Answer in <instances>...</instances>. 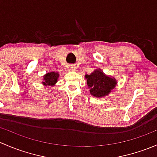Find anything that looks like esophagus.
Here are the masks:
<instances>
[{
  "mask_svg": "<svg viewBox=\"0 0 157 157\" xmlns=\"http://www.w3.org/2000/svg\"><path fill=\"white\" fill-rule=\"evenodd\" d=\"M69 68L70 70H71V71H75V70L77 69V67H76L74 64H71V65H69Z\"/></svg>",
  "mask_w": 157,
  "mask_h": 157,
  "instance_id": "34e87169",
  "label": "esophagus"
}]
</instances>
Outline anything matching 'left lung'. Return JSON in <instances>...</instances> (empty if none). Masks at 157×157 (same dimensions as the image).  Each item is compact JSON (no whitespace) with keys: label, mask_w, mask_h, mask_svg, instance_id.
<instances>
[{"label":"left lung","mask_w":157,"mask_h":157,"mask_svg":"<svg viewBox=\"0 0 157 157\" xmlns=\"http://www.w3.org/2000/svg\"><path fill=\"white\" fill-rule=\"evenodd\" d=\"M85 78L90 94L98 98L106 96L117 84L114 77L105 75L101 69H96L90 74H86Z\"/></svg>","instance_id":"8db88e82"}]
</instances>
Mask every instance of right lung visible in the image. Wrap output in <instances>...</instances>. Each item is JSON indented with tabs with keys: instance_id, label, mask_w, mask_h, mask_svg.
I'll list each match as a JSON object with an SVG mask.
<instances>
[{
	"instance_id": "add662e5",
	"label": "right lung",
	"mask_w": 157,
	"mask_h": 157,
	"mask_svg": "<svg viewBox=\"0 0 157 157\" xmlns=\"http://www.w3.org/2000/svg\"><path fill=\"white\" fill-rule=\"evenodd\" d=\"M59 77V73L58 72H49L43 76V82L42 84L44 86H54L58 82V79Z\"/></svg>"
}]
</instances>
